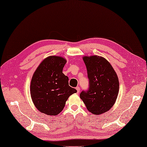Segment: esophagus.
<instances>
[{
    "mask_svg": "<svg viewBox=\"0 0 147 147\" xmlns=\"http://www.w3.org/2000/svg\"><path fill=\"white\" fill-rule=\"evenodd\" d=\"M76 90H77L78 93H79V92H80V88H79V87H77V88H76Z\"/></svg>",
    "mask_w": 147,
    "mask_h": 147,
    "instance_id": "1",
    "label": "esophagus"
}]
</instances>
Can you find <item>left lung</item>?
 I'll return each mask as SVG.
<instances>
[{
    "mask_svg": "<svg viewBox=\"0 0 147 147\" xmlns=\"http://www.w3.org/2000/svg\"><path fill=\"white\" fill-rule=\"evenodd\" d=\"M89 80L88 91H82L80 98L88 111L100 115L109 111L115 103L119 91V79L110 62L102 56H85Z\"/></svg>",
    "mask_w": 147,
    "mask_h": 147,
    "instance_id": "obj_1",
    "label": "left lung"
}]
</instances>
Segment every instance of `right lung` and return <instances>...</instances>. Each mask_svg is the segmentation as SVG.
I'll return each mask as SVG.
<instances>
[{
    "label": "right lung",
    "instance_id": "right-lung-1",
    "mask_svg": "<svg viewBox=\"0 0 147 147\" xmlns=\"http://www.w3.org/2000/svg\"><path fill=\"white\" fill-rule=\"evenodd\" d=\"M67 59L50 56L43 59L34 71L30 82L33 103L38 111L47 115H57L65 106L76 89L68 85V77L63 73Z\"/></svg>",
    "mask_w": 147,
    "mask_h": 147
}]
</instances>
